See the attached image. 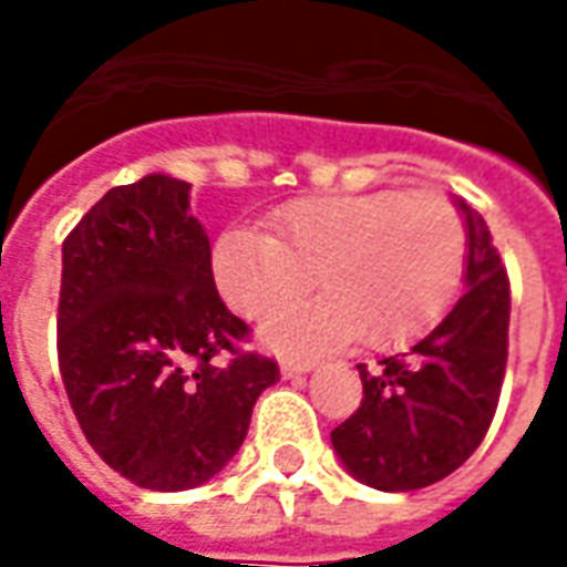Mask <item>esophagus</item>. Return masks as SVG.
Segmentation results:
<instances>
[{
	"instance_id": "1",
	"label": "esophagus",
	"mask_w": 567,
	"mask_h": 567,
	"mask_svg": "<svg viewBox=\"0 0 567 567\" xmlns=\"http://www.w3.org/2000/svg\"><path fill=\"white\" fill-rule=\"evenodd\" d=\"M319 361L316 358H303V355H288L282 358V373L285 377H297V373H309L316 368Z\"/></svg>"
}]
</instances>
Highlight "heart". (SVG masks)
Masks as SVG:
<instances>
[{
    "instance_id": "heart-1",
    "label": "heart",
    "mask_w": 567,
    "mask_h": 567,
    "mask_svg": "<svg viewBox=\"0 0 567 567\" xmlns=\"http://www.w3.org/2000/svg\"><path fill=\"white\" fill-rule=\"evenodd\" d=\"M270 234L227 227L212 243V282L243 319L264 321L279 349H328L361 333L392 349L431 331L455 300L467 260L458 209L437 190H370L300 197L272 212Z\"/></svg>"
}]
</instances>
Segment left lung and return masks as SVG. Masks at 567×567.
<instances>
[{"label": "left lung", "mask_w": 567, "mask_h": 567, "mask_svg": "<svg viewBox=\"0 0 567 567\" xmlns=\"http://www.w3.org/2000/svg\"><path fill=\"white\" fill-rule=\"evenodd\" d=\"M467 224L462 297L434 331L373 368L358 364L364 398L331 431L352 474L382 492H413L462 467L486 437L507 368L511 279L483 215Z\"/></svg>", "instance_id": "obj_1"}]
</instances>
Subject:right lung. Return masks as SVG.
Segmentation results:
<instances>
[{"instance_id": "add662e5", "label": "right lung", "mask_w": 567, "mask_h": 567, "mask_svg": "<svg viewBox=\"0 0 567 567\" xmlns=\"http://www.w3.org/2000/svg\"><path fill=\"white\" fill-rule=\"evenodd\" d=\"M187 182L112 187L63 243L56 358L84 437L130 483L182 492L243 446L279 364L246 352Z\"/></svg>"}]
</instances>
